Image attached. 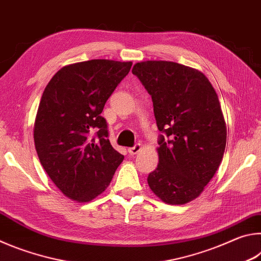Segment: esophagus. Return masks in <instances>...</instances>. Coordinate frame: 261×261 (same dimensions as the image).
<instances>
[{"instance_id":"esophagus-1","label":"esophagus","mask_w":261,"mask_h":261,"mask_svg":"<svg viewBox=\"0 0 261 261\" xmlns=\"http://www.w3.org/2000/svg\"><path fill=\"white\" fill-rule=\"evenodd\" d=\"M141 148H143V146H141V144H136L134 147H130L129 148V153L131 154V155H135V154H137V153L141 151Z\"/></svg>"}]
</instances>
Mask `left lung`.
Masks as SVG:
<instances>
[{"label": "left lung", "mask_w": 261, "mask_h": 261, "mask_svg": "<svg viewBox=\"0 0 261 261\" xmlns=\"http://www.w3.org/2000/svg\"><path fill=\"white\" fill-rule=\"evenodd\" d=\"M132 73L152 96L165 134L147 183L163 202L187 204L204 191L223 158L227 126L218 94L201 71L175 62H140Z\"/></svg>", "instance_id": "left-lung-1"}]
</instances>
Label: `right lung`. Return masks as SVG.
<instances>
[{
	"instance_id": "right-lung-1",
	"label": "right lung",
	"mask_w": 261,
	"mask_h": 261,
	"mask_svg": "<svg viewBox=\"0 0 261 261\" xmlns=\"http://www.w3.org/2000/svg\"><path fill=\"white\" fill-rule=\"evenodd\" d=\"M131 65L112 60L65 65L43 91L34 122L35 149L47 175L70 199L98 197L124 159L110 145L101 113Z\"/></svg>"
}]
</instances>
